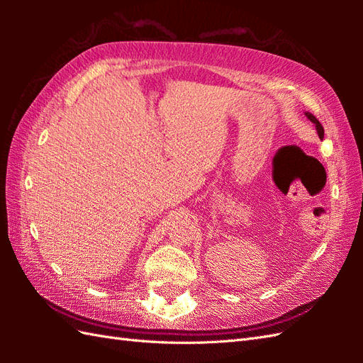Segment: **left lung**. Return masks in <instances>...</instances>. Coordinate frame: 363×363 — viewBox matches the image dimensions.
Listing matches in <instances>:
<instances>
[{
	"instance_id": "1",
	"label": "left lung",
	"mask_w": 363,
	"mask_h": 363,
	"mask_svg": "<svg viewBox=\"0 0 363 363\" xmlns=\"http://www.w3.org/2000/svg\"><path fill=\"white\" fill-rule=\"evenodd\" d=\"M306 117L307 118H309L312 123H313V125H315V128H317V133H318V137L320 138H323V137H325V129H323V126H321V123L317 120V117H313V115L312 113H309V112H306Z\"/></svg>"
}]
</instances>
